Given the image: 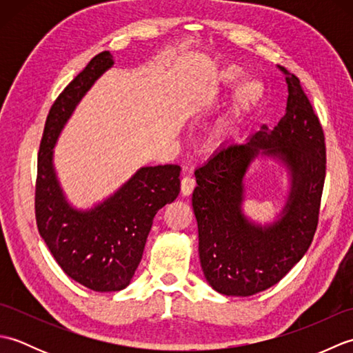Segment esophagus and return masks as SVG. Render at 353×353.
I'll list each match as a JSON object with an SVG mask.
<instances>
[{
  "mask_svg": "<svg viewBox=\"0 0 353 353\" xmlns=\"http://www.w3.org/2000/svg\"><path fill=\"white\" fill-rule=\"evenodd\" d=\"M196 188V179L192 176H185L181 182L182 196H191V192Z\"/></svg>",
  "mask_w": 353,
  "mask_h": 353,
  "instance_id": "esophagus-1",
  "label": "esophagus"
}]
</instances>
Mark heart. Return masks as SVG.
<instances>
[{"instance_id":"b5f03b06","label":"heart","mask_w":353,"mask_h":353,"mask_svg":"<svg viewBox=\"0 0 353 353\" xmlns=\"http://www.w3.org/2000/svg\"><path fill=\"white\" fill-rule=\"evenodd\" d=\"M243 71L236 68V66H228L223 71H220L219 77H216V85L230 89L234 88L243 77ZM262 94H264V85L256 77H247L241 83L238 85L234 100V108H232L230 115L219 123L212 132V138L216 142H226L235 139L243 129L244 117L245 114L256 106L261 101Z\"/></svg>"}]
</instances>
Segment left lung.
I'll list each match as a JSON object with an SVG mask.
<instances>
[{"mask_svg": "<svg viewBox=\"0 0 353 353\" xmlns=\"http://www.w3.org/2000/svg\"><path fill=\"white\" fill-rule=\"evenodd\" d=\"M288 99L273 129L241 144L221 147L196 174L192 209L199 226L200 264L208 283L224 296L258 294L279 282L310 249L319 223L326 174L325 134L301 81L283 66ZM258 157L288 170L289 190L272 222L243 212V179Z\"/></svg>", "mask_w": 353, "mask_h": 353, "instance_id": "8db88e82", "label": "left lung"}]
</instances>
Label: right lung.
<instances>
[{
	"mask_svg": "<svg viewBox=\"0 0 353 353\" xmlns=\"http://www.w3.org/2000/svg\"><path fill=\"white\" fill-rule=\"evenodd\" d=\"M112 66L109 51L97 54L52 104L36 182V221L42 239L71 279L100 292L124 290L132 282L154 215L181 192L182 170L174 163L141 167L114 194L88 209L66 199L54 167V147L81 99Z\"/></svg>",
	"mask_w": 353,
	"mask_h": 353,
	"instance_id": "add662e5",
	"label": "right lung"
}]
</instances>
